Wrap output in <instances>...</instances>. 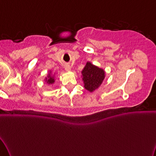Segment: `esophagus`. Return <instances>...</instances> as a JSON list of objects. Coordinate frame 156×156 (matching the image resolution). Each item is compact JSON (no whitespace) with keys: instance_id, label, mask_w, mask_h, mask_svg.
Instances as JSON below:
<instances>
[{"instance_id":"obj_1","label":"esophagus","mask_w":156,"mask_h":156,"mask_svg":"<svg viewBox=\"0 0 156 156\" xmlns=\"http://www.w3.org/2000/svg\"><path fill=\"white\" fill-rule=\"evenodd\" d=\"M64 69H65V70L66 71V72H69V71L71 70V66H70V65H69V64H65Z\"/></svg>"}]
</instances>
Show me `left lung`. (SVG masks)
<instances>
[{
	"label": "left lung",
	"instance_id": "left-lung-1",
	"mask_svg": "<svg viewBox=\"0 0 156 156\" xmlns=\"http://www.w3.org/2000/svg\"><path fill=\"white\" fill-rule=\"evenodd\" d=\"M105 76V71L103 69L95 66L90 62H87L82 71L84 88L93 93L103 83Z\"/></svg>",
	"mask_w": 156,
	"mask_h": 156
}]
</instances>
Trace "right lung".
Instances as JSON below:
<instances>
[{
	"label": "right lung",
	"mask_w": 156,
	"mask_h": 156,
	"mask_svg": "<svg viewBox=\"0 0 156 156\" xmlns=\"http://www.w3.org/2000/svg\"><path fill=\"white\" fill-rule=\"evenodd\" d=\"M51 73V72H50L48 75V76H47V77H45V82H47V83L48 84H53V83H54V82H55L54 75H53V76H52Z\"/></svg>",
	"instance_id": "right-lung-1"
}]
</instances>
